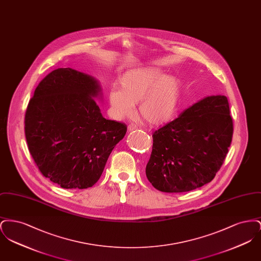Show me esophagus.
I'll return each mask as SVG.
<instances>
[{"label":"esophagus","instance_id":"esophagus-1","mask_svg":"<svg viewBox=\"0 0 261 261\" xmlns=\"http://www.w3.org/2000/svg\"><path fill=\"white\" fill-rule=\"evenodd\" d=\"M134 130H137V126L132 124L128 126V131H129V132H132V131H134Z\"/></svg>","mask_w":261,"mask_h":261}]
</instances>
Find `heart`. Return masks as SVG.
Wrapping results in <instances>:
<instances>
[{
    "label": "heart",
    "instance_id": "b5f03b06",
    "mask_svg": "<svg viewBox=\"0 0 261 261\" xmlns=\"http://www.w3.org/2000/svg\"><path fill=\"white\" fill-rule=\"evenodd\" d=\"M119 89L109 92L112 116L121 120L132 115L138 103L139 114L150 125L168 122L176 112L181 95L179 80L163 75L155 66H140L126 71L118 81Z\"/></svg>",
    "mask_w": 261,
    "mask_h": 261
}]
</instances>
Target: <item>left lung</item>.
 I'll list each match as a JSON object with an SVG mask.
<instances>
[{
  "label": "left lung",
  "mask_w": 261,
  "mask_h": 261,
  "mask_svg": "<svg viewBox=\"0 0 261 261\" xmlns=\"http://www.w3.org/2000/svg\"><path fill=\"white\" fill-rule=\"evenodd\" d=\"M232 136L227 97L199 99L153 133L148 180L165 193L189 192L210 183L223 163Z\"/></svg>",
  "instance_id": "1"
}]
</instances>
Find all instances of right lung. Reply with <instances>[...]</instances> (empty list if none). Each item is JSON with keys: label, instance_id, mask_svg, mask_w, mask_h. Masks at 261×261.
<instances>
[{"label": "right lung", "instance_id": "1", "mask_svg": "<svg viewBox=\"0 0 261 261\" xmlns=\"http://www.w3.org/2000/svg\"><path fill=\"white\" fill-rule=\"evenodd\" d=\"M99 81L72 68H58L35 89L25 113L28 149L46 178L63 189L98 182L126 125L106 119L97 101Z\"/></svg>", "mask_w": 261, "mask_h": 261}]
</instances>
